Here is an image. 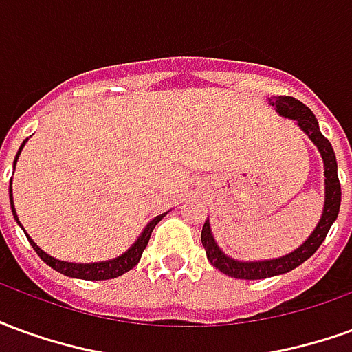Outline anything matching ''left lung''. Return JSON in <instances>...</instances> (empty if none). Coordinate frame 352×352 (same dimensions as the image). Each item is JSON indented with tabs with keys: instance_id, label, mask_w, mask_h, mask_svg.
Wrapping results in <instances>:
<instances>
[{
	"instance_id": "1",
	"label": "left lung",
	"mask_w": 352,
	"mask_h": 352,
	"mask_svg": "<svg viewBox=\"0 0 352 352\" xmlns=\"http://www.w3.org/2000/svg\"><path fill=\"white\" fill-rule=\"evenodd\" d=\"M270 105L275 107L279 116L294 120L298 124V128L318 148L322 164H324V207H322V214H320L315 230L311 232V236L298 249L288 252V254H283L279 258L267 260H237L228 256L219 247V243L214 241L211 224H209V219H207L206 224H204V230H201V245H204V249L207 252V260L219 272L226 273L230 277H236V279H265V277L292 272L294 267L303 264L305 260L315 254V251L324 241L328 230H330L333 221L338 219V213H340L341 186L340 179H338V162H336V154H333L330 141L320 133L315 115L311 113L309 107L303 105L302 101L290 98V96H277V98L270 100Z\"/></svg>"
}]
</instances>
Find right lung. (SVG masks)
<instances>
[{
    "label": "right lung",
    "mask_w": 352,
    "mask_h": 352,
    "mask_svg": "<svg viewBox=\"0 0 352 352\" xmlns=\"http://www.w3.org/2000/svg\"><path fill=\"white\" fill-rule=\"evenodd\" d=\"M28 141V139H26ZM26 141L20 145L19 148V154H16V158H14V166H16V160H19L20 153H22V148L26 145ZM9 196H11V209H12V217H14V221L19 222V226L22 228V224L19 221V214L14 211V204H12V181H11V186H9ZM168 213H162L158 217H154L153 221L148 222L145 226V230L141 232V236L135 239V243L131 245L130 249L126 252H122L120 256H116V258H111V260H103V262H88V264H75V262H65V260H58L54 256H50L47 252L43 251L39 245L35 243L32 237L28 236L26 230H24V234H26L28 241L32 243L34 247V251L39 254V258L45 262L47 265H50L52 270H56L60 272L62 275H67V277H73V279H85V280H105V279H115V277H120L124 275L126 272H130L131 267H135L138 262L141 260V254L145 251L146 243H148V239H151V234H153L154 226L158 224V222L164 219Z\"/></svg>",
    "instance_id": "right-lung-1"
}]
</instances>
